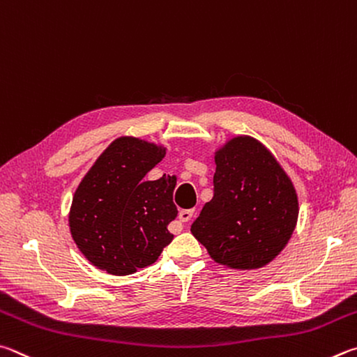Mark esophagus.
Returning a JSON list of instances; mask_svg holds the SVG:
<instances>
[{"instance_id":"esophagus-1","label":"esophagus","mask_w":357,"mask_h":357,"mask_svg":"<svg viewBox=\"0 0 357 357\" xmlns=\"http://www.w3.org/2000/svg\"><path fill=\"white\" fill-rule=\"evenodd\" d=\"M192 216H195V210L190 208V210H180L178 213V220L182 222H190L192 220Z\"/></svg>"}]
</instances>
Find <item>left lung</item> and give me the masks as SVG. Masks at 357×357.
Wrapping results in <instances>:
<instances>
[{
  "label": "left lung",
  "instance_id": "1",
  "mask_svg": "<svg viewBox=\"0 0 357 357\" xmlns=\"http://www.w3.org/2000/svg\"><path fill=\"white\" fill-rule=\"evenodd\" d=\"M213 199L191 232L218 264L260 268L282 251L295 230L298 197L284 169L249 136L216 155Z\"/></svg>",
  "mask_w": 357,
  "mask_h": 357
}]
</instances>
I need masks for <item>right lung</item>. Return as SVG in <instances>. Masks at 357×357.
Wrapping results in <instances>:
<instances>
[{
  "label": "right lung",
  "mask_w": 357,
  "mask_h": 357,
  "mask_svg": "<svg viewBox=\"0 0 357 357\" xmlns=\"http://www.w3.org/2000/svg\"><path fill=\"white\" fill-rule=\"evenodd\" d=\"M165 150L135 137H119L81 180L72 201L70 232L93 266L114 276L152 265L172 241L169 222L177 218L175 180L146 174Z\"/></svg>",
  "instance_id": "1"
}]
</instances>
